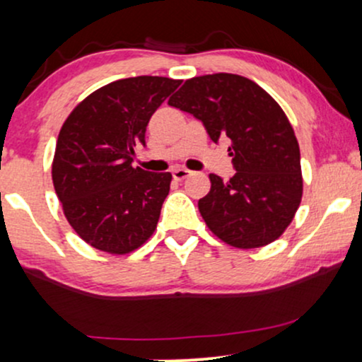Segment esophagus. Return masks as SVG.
I'll return each mask as SVG.
<instances>
[{"label":"esophagus","mask_w":362,"mask_h":362,"mask_svg":"<svg viewBox=\"0 0 362 362\" xmlns=\"http://www.w3.org/2000/svg\"><path fill=\"white\" fill-rule=\"evenodd\" d=\"M172 175H173V178H175V180L182 182V180H185V178H189L190 175H192V172H190V170H187V168H177V170H173Z\"/></svg>","instance_id":"obj_1"}]
</instances>
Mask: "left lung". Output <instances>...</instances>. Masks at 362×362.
Returning <instances> with one entry per match:
<instances>
[{"label": "left lung", "instance_id": "left-lung-1", "mask_svg": "<svg viewBox=\"0 0 362 362\" xmlns=\"http://www.w3.org/2000/svg\"><path fill=\"white\" fill-rule=\"evenodd\" d=\"M168 105L189 112L218 143L226 136L236 173H211L199 199L207 228L235 248L272 243L293 221L303 197L300 144L284 110L255 81L216 73L187 80Z\"/></svg>", "mask_w": 362, "mask_h": 362}]
</instances>
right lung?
I'll return each mask as SVG.
<instances>
[{"label":"right lung","mask_w":362,"mask_h":362,"mask_svg":"<svg viewBox=\"0 0 362 362\" xmlns=\"http://www.w3.org/2000/svg\"><path fill=\"white\" fill-rule=\"evenodd\" d=\"M180 80L136 76L112 81L74 107L62 124L52 182L68 223L83 242L126 255L155 233L172 173L132 167L155 110Z\"/></svg>","instance_id":"obj_1"}]
</instances>
